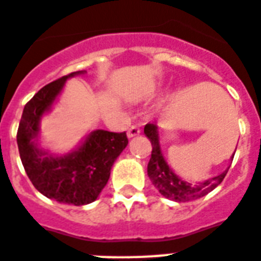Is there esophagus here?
I'll list each match as a JSON object with an SVG mask.
<instances>
[{
	"label": "esophagus",
	"instance_id": "34e87169",
	"mask_svg": "<svg viewBox=\"0 0 261 261\" xmlns=\"http://www.w3.org/2000/svg\"><path fill=\"white\" fill-rule=\"evenodd\" d=\"M139 134H141V128L138 126H135V124H133V126L127 130V137L128 138H134Z\"/></svg>",
	"mask_w": 261,
	"mask_h": 261
}]
</instances>
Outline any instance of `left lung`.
Wrapping results in <instances>:
<instances>
[{
    "mask_svg": "<svg viewBox=\"0 0 261 261\" xmlns=\"http://www.w3.org/2000/svg\"><path fill=\"white\" fill-rule=\"evenodd\" d=\"M144 134L150 139L151 146H152L150 162H148L147 166L148 178L164 198L174 201H188L201 198V196L211 192L214 188L218 187L223 181V179L225 178L227 172H228V170H225L223 174L218 175L215 178L210 179V180L204 181L201 185H190L187 181H183L180 178H178L164 161L161 146H159L156 124H146L144 126Z\"/></svg>",
    "mask_w": 261,
    "mask_h": 261,
    "instance_id": "1",
    "label": "left lung"
}]
</instances>
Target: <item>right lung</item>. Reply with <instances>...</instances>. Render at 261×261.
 Here are the masks:
<instances>
[{
  "mask_svg": "<svg viewBox=\"0 0 261 261\" xmlns=\"http://www.w3.org/2000/svg\"><path fill=\"white\" fill-rule=\"evenodd\" d=\"M70 73L43 86L25 105L17 131L19 156L33 186L46 198L58 203L83 205L98 198L110 178L114 162L126 148L124 133L97 130L80 148L66 156L54 158L39 151L33 139L38 135L39 120L61 93Z\"/></svg>",
  "mask_w": 261,
  "mask_h": 261,
  "instance_id": "1",
  "label": "right lung"
}]
</instances>
